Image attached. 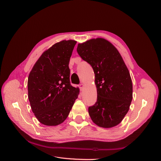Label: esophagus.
Returning a JSON list of instances; mask_svg holds the SVG:
<instances>
[{
	"label": "esophagus",
	"instance_id": "1",
	"mask_svg": "<svg viewBox=\"0 0 161 161\" xmlns=\"http://www.w3.org/2000/svg\"><path fill=\"white\" fill-rule=\"evenodd\" d=\"M83 87H84V84L83 83H81V84L79 85L80 89H83Z\"/></svg>",
	"mask_w": 161,
	"mask_h": 161
}]
</instances>
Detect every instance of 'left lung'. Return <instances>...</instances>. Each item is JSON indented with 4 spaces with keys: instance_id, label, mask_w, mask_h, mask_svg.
Here are the masks:
<instances>
[{
    "instance_id": "1",
    "label": "left lung",
    "mask_w": 161,
    "mask_h": 161,
    "mask_svg": "<svg viewBox=\"0 0 161 161\" xmlns=\"http://www.w3.org/2000/svg\"><path fill=\"white\" fill-rule=\"evenodd\" d=\"M77 52L94 70L97 98L89 108L92 121L99 127L118 125L130 109L132 82L130 72L116 47L103 38L79 43Z\"/></svg>"
}]
</instances>
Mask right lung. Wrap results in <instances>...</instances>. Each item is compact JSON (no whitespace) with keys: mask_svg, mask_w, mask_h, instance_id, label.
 Segmentation results:
<instances>
[{"mask_svg":"<svg viewBox=\"0 0 161 161\" xmlns=\"http://www.w3.org/2000/svg\"><path fill=\"white\" fill-rule=\"evenodd\" d=\"M75 40H62L43 52L28 77V98L33 113L43 125L62 124L79 94L70 82L69 62Z\"/></svg>","mask_w":161,"mask_h":161,"instance_id":"right-lung-1","label":"right lung"}]
</instances>
